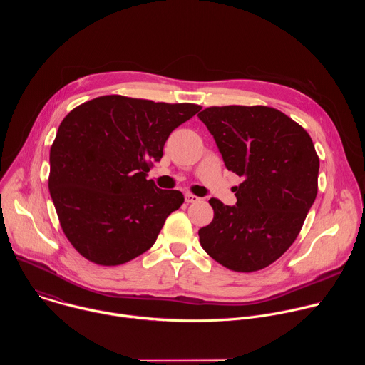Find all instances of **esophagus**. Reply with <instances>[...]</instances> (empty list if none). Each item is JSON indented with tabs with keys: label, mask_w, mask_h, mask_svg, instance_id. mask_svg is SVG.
Instances as JSON below:
<instances>
[{
	"label": "esophagus",
	"mask_w": 365,
	"mask_h": 365,
	"mask_svg": "<svg viewBox=\"0 0 365 365\" xmlns=\"http://www.w3.org/2000/svg\"><path fill=\"white\" fill-rule=\"evenodd\" d=\"M185 200H186L187 203H196V202L200 200V197H197V196H195V195H192V193H186V195H185Z\"/></svg>",
	"instance_id": "esophagus-1"
}]
</instances>
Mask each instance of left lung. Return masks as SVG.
I'll list each match as a JSON object with an SVG mask.
<instances>
[{"instance_id":"obj_1","label":"left lung","mask_w":365,"mask_h":365,"mask_svg":"<svg viewBox=\"0 0 365 365\" xmlns=\"http://www.w3.org/2000/svg\"><path fill=\"white\" fill-rule=\"evenodd\" d=\"M197 117L227 169L244 178L234 187V206L210 199L214 220L199 230L200 245L230 270H262L293 244L315 202V145L304 128L270 107H210Z\"/></svg>"}]
</instances>
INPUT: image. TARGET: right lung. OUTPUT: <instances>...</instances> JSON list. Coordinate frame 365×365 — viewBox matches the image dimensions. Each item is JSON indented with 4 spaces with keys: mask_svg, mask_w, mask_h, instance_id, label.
I'll use <instances>...</instances> for the list:
<instances>
[{
    "mask_svg": "<svg viewBox=\"0 0 365 365\" xmlns=\"http://www.w3.org/2000/svg\"><path fill=\"white\" fill-rule=\"evenodd\" d=\"M200 111L106 95L72 110L50 148L48 190L76 251L99 266H120L145 252L185 197L147 180L170 133Z\"/></svg>",
    "mask_w": 365,
    "mask_h": 365,
    "instance_id": "1",
    "label": "right lung"
}]
</instances>
